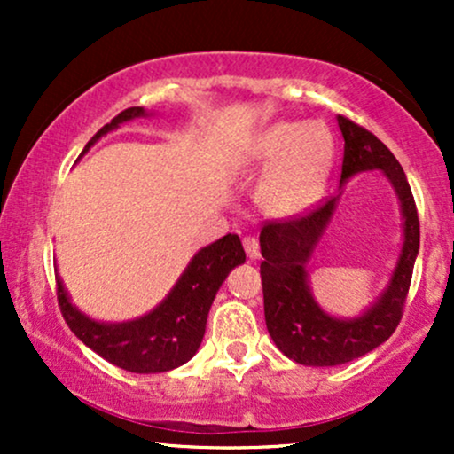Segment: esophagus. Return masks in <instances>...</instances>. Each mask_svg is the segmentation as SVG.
I'll list each match as a JSON object with an SVG mask.
<instances>
[{
	"label": "esophagus",
	"mask_w": 454,
	"mask_h": 454,
	"mask_svg": "<svg viewBox=\"0 0 454 454\" xmlns=\"http://www.w3.org/2000/svg\"><path fill=\"white\" fill-rule=\"evenodd\" d=\"M243 247H245V254H247L249 260L260 258V243H258V239L245 237L243 239Z\"/></svg>",
	"instance_id": "1"
}]
</instances>
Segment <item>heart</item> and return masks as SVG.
I'll return each instance as SVG.
<instances>
[{
	"instance_id": "1",
	"label": "heart",
	"mask_w": 454,
	"mask_h": 454,
	"mask_svg": "<svg viewBox=\"0 0 454 454\" xmlns=\"http://www.w3.org/2000/svg\"><path fill=\"white\" fill-rule=\"evenodd\" d=\"M337 143L322 121H273L249 138L239 168L260 173L254 200L270 220H294L325 196Z\"/></svg>"
}]
</instances>
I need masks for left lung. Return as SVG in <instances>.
I'll list each match as a JSON object with an SVG mask.
<instances>
[{"label":"left lung","instance_id":"obj_1","mask_svg":"<svg viewBox=\"0 0 454 454\" xmlns=\"http://www.w3.org/2000/svg\"><path fill=\"white\" fill-rule=\"evenodd\" d=\"M343 137L340 194L320 209L290 222H275L260 232L264 320L270 340L290 361L305 367H335L376 350L397 328L419 256L420 228L414 196L403 168L382 140L337 114ZM382 172L400 200L404 223L402 249L385 290L356 317H335L315 301L309 262L336 211L348 180L363 172Z\"/></svg>","mask_w":454,"mask_h":454}]
</instances>
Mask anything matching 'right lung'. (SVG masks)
I'll list each match as a JSON object with an SVG mask.
<instances>
[{
	"label": "right lung",
	"instance_id": "1",
	"mask_svg": "<svg viewBox=\"0 0 454 454\" xmlns=\"http://www.w3.org/2000/svg\"><path fill=\"white\" fill-rule=\"evenodd\" d=\"M153 114V111H145L143 106L119 113L85 145L81 158L98 140L123 123ZM243 262L241 239L239 234H226L215 243L198 249L170 293L153 309L123 322L96 320L78 309L59 275L57 299L70 331L93 352L126 372L161 373L181 367L198 352L217 290L228 273Z\"/></svg>",
	"mask_w": 454,
	"mask_h": 454
}]
</instances>
